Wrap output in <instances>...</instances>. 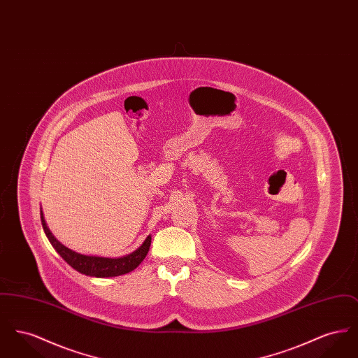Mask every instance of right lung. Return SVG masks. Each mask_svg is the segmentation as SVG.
Instances as JSON below:
<instances>
[{"mask_svg":"<svg viewBox=\"0 0 358 358\" xmlns=\"http://www.w3.org/2000/svg\"><path fill=\"white\" fill-rule=\"evenodd\" d=\"M41 216V224L43 229L50 240L52 247L56 250V252L62 256L72 268L80 273H85L87 276H95V278H113L120 276L123 273H130L136 270V267L142 263V260L146 257L150 244H152V236L149 235L145 238L141 247H138L134 252L120 257H103V256L83 255L79 252H75L62 244L57 238L52 235L51 229L48 228L44 213L40 209Z\"/></svg>","mask_w":358,"mask_h":358,"instance_id":"add662e5","label":"right lung"}]
</instances>
